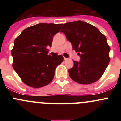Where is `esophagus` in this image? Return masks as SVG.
Instances as JSON below:
<instances>
[{
	"label": "esophagus",
	"instance_id": "34e87169",
	"mask_svg": "<svg viewBox=\"0 0 121 121\" xmlns=\"http://www.w3.org/2000/svg\"><path fill=\"white\" fill-rule=\"evenodd\" d=\"M64 60H67L68 59V58H66V57H64Z\"/></svg>",
	"mask_w": 121,
	"mask_h": 121
}]
</instances>
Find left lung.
<instances>
[{"label":"left lung","instance_id":"obj_1","mask_svg":"<svg viewBox=\"0 0 121 121\" xmlns=\"http://www.w3.org/2000/svg\"><path fill=\"white\" fill-rule=\"evenodd\" d=\"M60 32L81 57L79 62L73 60L74 66L68 70L71 79L81 84L98 81L110 60L106 37L95 26L81 21L65 23Z\"/></svg>","mask_w":121,"mask_h":121}]
</instances>
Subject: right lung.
Here are the masks:
<instances>
[{"label": "right lung", "mask_w": 121, "mask_h": 121, "mask_svg": "<svg viewBox=\"0 0 121 121\" xmlns=\"http://www.w3.org/2000/svg\"><path fill=\"white\" fill-rule=\"evenodd\" d=\"M63 24L39 23L26 28L16 38L11 55L13 67L23 83L40 88L50 84L56 68L64 60L62 55L48 54L53 37Z\"/></svg>", "instance_id": "obj_1"}]
</instances>
